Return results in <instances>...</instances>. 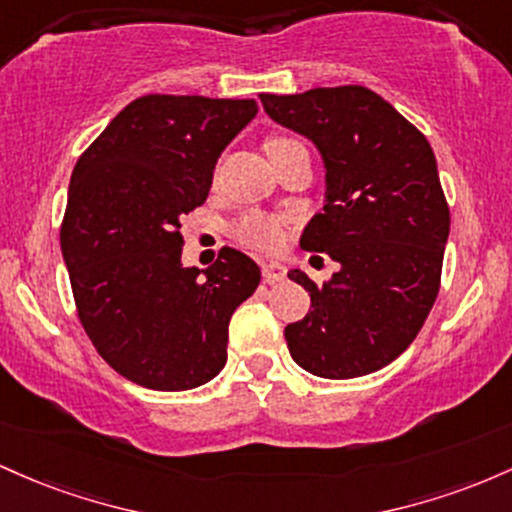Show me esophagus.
Segmentation results:
<instances>
[{"instance_id":"obj_1","label":"esophagus","mask_w":512,"mask_h":512,"mask_svg":"<svg viewBox=\"0 0 512 512\" xmlns=\"http://www.w3.org/2000/svg\"><path fill=\"white\" fill-rule=\"evenodd\" d=\"M261 271H263V280H266V283H275V280H283L285 275H287V268L283 266V263H278V261H266L261 266Z\"/></svg>"}]
</instances>
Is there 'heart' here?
Listing matches in <instances>:
<instances>
[{"label": "heart", "instance_id": "b5f03b06", "mask_svg": "<svg viewBox=\"0 0 512 512\" xmlns=\"http://www.w3.org/2000/svg\"><path fill=\"white\" fill-rule=\"evenodd\" d=\"M278 142H287L283 137L273 140L271 145H278ZM237 237L246 244L258 246V249H271V246L278 244L283 239V227H280V220H275L271 215H261V212H251L244 220L237 225Z\"/></svg>", "mask_w": 512, "mask_h": 512}]
</instances>
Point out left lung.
Returning <instances> with one entry per match:
<instances>
[{
  "instance_id": "8db88e82",
  "label": "left lung",
  "mask_w": 512,
  "mask_h": 512,
  "mask_svg": "<svg viewBox=\"0 0 512 512\" xmlns=\"http://www.w3.org/2000/svg\"><path fill=\"white\" fill-rule=\"evenodd\" d=\"M258 99L275 123L319 149L324 212L300 246L338 263L324 285L300 268L287 273L312 297L307 317L285 326L292 360L324 380L382 370L411 346L440 290L450 208L433 149L365 86Z\"/></svg>"
}]
</instances>
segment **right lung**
<instances>
[{
	"label": "right lung",
	"mask_w": 512,
	"mask_h": 512,
	"mask_svg": "<svg viewBox=\"0 0 512 512\" xmlns=\"http://www.w3.org/2000/svg\"><path fill=\"white\" fill-rule=\"evenodd\" d=\"M256 113L254 99L142 96L74 166L60 246L79 321L101 358L140 387L210 382L227 363L234 309L261 283V268L229 246L205 271L186 268L179 232Z\"/></svg>",
	"instance_id": "right-lung-1"
}]
</instances>
